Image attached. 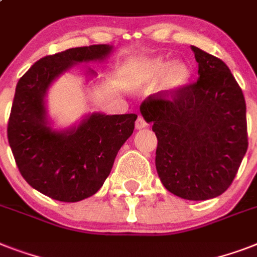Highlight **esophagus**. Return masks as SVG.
Masks as SVG:
<instances>
[{
	"label": "esophagus",
	"mask_w": 257,
	"mask_h": 257,
	"mask_svg": "<svg viewBox=\"0 0 257 257\" xmlns=\"http://www.w3.org/2000/svg\"><path fill=\"white\" fill-rule=\"evenodd\" d=\"M148 126V122L144 120V117L139 116L136 120V129H144Z\"/></svg>",
	"instance_id": "1"
}]
</instances>
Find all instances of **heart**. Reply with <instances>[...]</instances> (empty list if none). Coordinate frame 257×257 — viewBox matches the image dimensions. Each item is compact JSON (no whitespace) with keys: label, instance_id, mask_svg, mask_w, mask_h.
Returning a JSON list of instances; mask_svg holds the SVG:
<instances>
[{"label":"heart","instance_id":"1","mask_svg":"<svg viewBox=\"0 0 257 257\" xmlns=\"http://www.w3.org/2000/svg\"><path fill=\"white\" fill-rule=\"evenodd\" d=\"M191 68L184 61L171 62L163 56L139 58L131 65V77L135 85L152 86L161 80L165 92L181 90L191 80Z\"/></svg>","mask_w":257,"mask_h":257}]
</instances>
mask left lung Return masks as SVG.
Here are the masks:
<instances>
[{
    "label": "left lung",
    "instance_id": "1",
    "mask_svg": "<svg viewBox=\"0 0 257 257\" xmlns=\"http://www.w3.org/2000/svg\"><path fill=\"white\" fill-rule=\"evenodd\" d=\"M197 81L140 105L157 137L156 169L171 193L208 200L227 191L248 148L245 100L220 58L191 46Z\"/></svg>",
    "mask_w": 257,
    "mask_h": 257
}]
</instances>
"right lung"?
I'll return each mask as SVG.
<instances>
[{
  "label": "right lung",
  "instance_id": "1",
  "mask_svg": "<svg viewBox=\"0 0 257 257\" xmlns=\"http://www.w3.org/2000/svg\"><path fill=\"white\" fill-rule=\"evenodd\" d=\"M112 49L102 44L46 56L16 86L8 122L14 160L30 187L58 201L76 203L94 195L135 129V113H92L65 131H56L48 120L45 96L52 82L78 62L102 61ZM88 73L96 76L92 69Z\"/></svg>",
  "mask_w": 257,
  "mask_h": 257
}]
</instances>
